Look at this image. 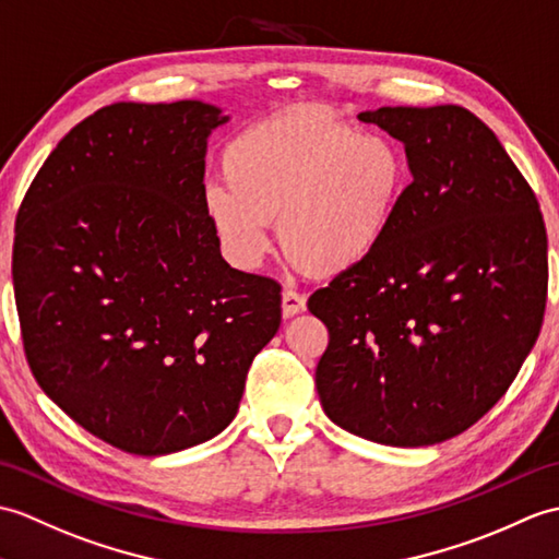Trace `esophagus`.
Wrapping results in <instances>:
<instances>
[{"mask_svg": "<svg viewBox=\"0 0 559 559\" xmlns=\"http://www.w3.org/2000/svg\"><path fill=\"white\" fill-rule=\"evenodd\" d=\"M306 311V296L294 292V289H284L282 292V316L284 318H294Z\"/></svg>", "mask_w": 559, "mask_h": 559, "instance_id": "34e87169", "label": "esophagus"}]
</instances>
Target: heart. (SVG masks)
<instances>
[{
	"mask_svg": "<svg viewBox=\"0 0 559 559\" xmlns=\"http://www.w3.org/2000/svg\"><path fill=\"white\" fill-rule=\"evenodd\" d=\"M222 179L205 183L203 217L231 265L255 267L270 248V219L292 263L318 277L373 255L406 191V157L390 133L282 115L227 143Z\"/></svg>",
	"mask_w": 559,
	"mask_h": 559,
	"instance_id": "1",
	"label": "heart"
}]
</instances>
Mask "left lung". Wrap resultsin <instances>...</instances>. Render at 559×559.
<instances>
[{"instance_id": "left-lung-1", "label": "left lung", "mask_w": 559, "mask_h": 559, "mask_svg": "<svg viewBox=\"0 0 559 559\" xmlns=\"http://www.w3.org/2000/svg\"><path fill=\"white\" fill-rule=\"evenodd\" d=\"M402 141L414 181L364 265L308 299L330 344L328 418L390 448L450 440L488 414L538 340L548 237L531 186L468 109L358 115Z\"/></svg>"}]
</instances>
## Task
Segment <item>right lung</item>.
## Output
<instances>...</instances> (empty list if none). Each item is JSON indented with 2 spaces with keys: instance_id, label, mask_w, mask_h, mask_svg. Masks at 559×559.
Wrapping results in <instances>:
<instances>
[{
  "instance_id": "1",
  "label": "right lung",
  "mask_w": 559,
  "mask_h": 559,
  "mask_svg": "<svg viewBox=\"0 0 559 559\" xmlns=\"http://www.w3.org/2000/svg\"><path fill=\"white\" fill-rule=\"evenodd\" d=\"M229 119L201 100L97 109L19 210L11 275L33 376L129 454L225 430L280 330V284L234 270L203 217L207 139Z\"/></svg>"
}]
</instances>
